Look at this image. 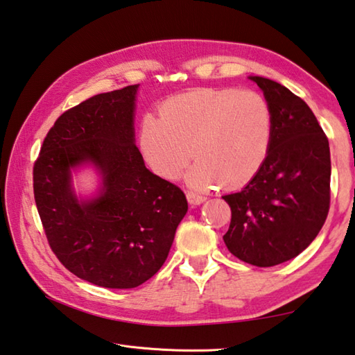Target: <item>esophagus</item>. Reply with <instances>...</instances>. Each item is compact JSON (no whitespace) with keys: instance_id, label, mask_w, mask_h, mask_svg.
I'll return each mask as SVG.
<instances>
[{"instance_id":"esophagus-1","label":"esophagus","mask_w":355,"mask_h":355,"mask_svg":"<svg viewBox=\"0 0 355 355\" xmlns=\"http://www.w3.org/2000/svg\"><path fill=\"white\" fill-rule=\"evenodd\" d=\"M186 197H187V201H189L191 205H201L206 200L205 196H201V193H197L193 191H187Z\"/></svg>"}]
</instances>
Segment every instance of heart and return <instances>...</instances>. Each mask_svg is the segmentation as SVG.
<instances>
[{"mask_svg": "<svg viewBox=\"0 0 355 355\" xmlns=\"http://www.w3.org/2000/svg\"><path fill=\"white\" fill-rule=\"evenodd\" d=\"M272 130L270 104L255 90L197 89L143 118L140 148L159 177L177 178L193 154L192 184L239 187L265 164Z\"/></svg>", "mask_w": 355, "mask_h": 355, "instance_id": "obj_1", "label": "heart"}]
</instances>
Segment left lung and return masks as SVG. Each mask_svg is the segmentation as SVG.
I'll return each mask as SVG.
<instances>
[{"mask_svg": "<svg viewBox=\"0 0 355 355\" xmlns=\"http://www.w3.org/2000/svg\"><path fill=\"white\" fill-rule=\"evenodd\" d=\"M272 109L269 155L240 192L223 200L232 217L229 252L259 268L280 265L306 249L329 212L328 137L300 96L277 81L251 76Z\"/></svg>", "mask_w": 355, "mask_h": 355, "instance_id": "1", "label": "left lung"}]
</instances>
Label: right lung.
<instances>
[{
	"mask_svg": "<svg viewBox=\"0 0 355 355\" xmlns=\"http://www.w3.org/2000/svg\"><path fill=\"white\" fill-rule=\"evenodd\" d=\"M138 85L90 96L58 116L33 164V196L49 246L78 279L110 289L137 288L168 259L184 192L146 169L134 143ZM94 162L103 192L80 204L70 168Z\"/></svg>",
	"mask_w": 355,
	"mask_h": 355,
	"instance_id": "1",
	"label": "right lung"
}]
</instances>
